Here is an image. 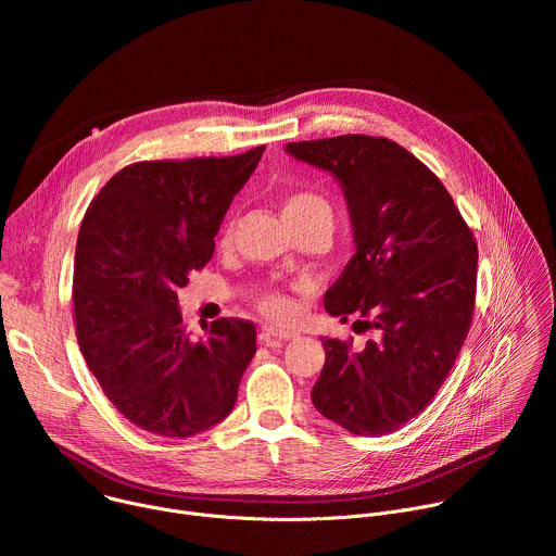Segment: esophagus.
<instances>
[{
  "mask_svg": "<svg viewBox=\"0 0 556 556\" xmlns=\"http://www.w3.org/2000/svg\"><path fill=\"white\" fill-rule=\"evenodd\" d=\"M294 337H296L294 332H286V330H279V328H273V326H264L262 334H260V341L264 345H275L279 341H290Z\"/></svg>",
  "mask_w": 556,
  "mask_h": 556,
  "instance_id": "obj_1",
  "label": "esophagus"
}]
</instances>
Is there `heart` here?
Listing matches in <instances>:
<instances>
[{
  "label": "heart",
  "mask_w": 556,
  "mask_h": 556,
  "mask_svg": "<svg viewBox=\"0 0 556 556\" xmlns=\"http://www.w3.org/2000/svg\"><path fill=\"white\" fill-rule=\"evenodd\" d=\"M281 213L286 224H303V222H312L319 224L324 228H328L332 232L334 226V206L330 204L328 198H324L321 193L314 191H294L290 195L283 198L281 204ZM232 237V222H226L219 235V244L226 247ZM255 303L257 307L270 316V319H286L292 309V301L286 292L277 290V288H262L255 292Z\"/></svg>",
  "instance_id": "1"
}]
</instances>
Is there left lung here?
Wrapping results in <instances>:
<instances>
[{"instance_id": "left-lung-1", "label": "left lung", "mask_w": 556, "mask_h": 556, "mask_svg": "<svg viewBox=\"0 0 556 556\" xmlns=\"http://www.w3.org/2000/svg\"><path fill=\"white\" fill-rule=\"evenodd\" d=\"M286 151L337 176L356 253L326 309L376 330L361 352L321 339L326 365L312 403L356 435H384L427 409L470 330L478 242L440 178L399 142L345 134Z\"/></svg>"}]
</instances>
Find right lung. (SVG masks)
Listing matches in <instances>:
<instances>
[{"label":"right lung","mask_w":556,"mask_h":556,"mask_svg":"<svg viewBox=\"0 0 556 556\" xmlns=\"http://www.w3.org/2000/svg\"><path fill=\"white\" fill-rule=\"evenodd\" d=\"M264 149L127 165L78 228V348L108 401L149 433L189 438L224 420L257 352L255 326L235 316L191 339L176 292L211 262L215 232Z\"/></svg>","instance_id":"right-lung-1"}]
</instances>
